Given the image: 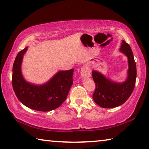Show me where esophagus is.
Returning <instances> with one entry per match:
<instances>
[{
    "label": "esophagus",
    "instance_id": "esophagus-1",
    "mask_svg": "<svg viewBox=\"0 0 149 149\" xmlns=\"http://www.w3.org/2000/svg\"><path fill=\"white\" fill-rule=\"evenodd\" d=\"M80 73H81V75L82 77L86 78V77H91L90 70L86 66H83L81 68Z\"/></svg>",
    "mask_w": 149,
    "mask_h": 149
}]
</instances>
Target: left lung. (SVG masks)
<instances>
[{"label": "left lung", "instance_id": "8db88e82", "mask_svg": "<svg viewBox=\"0 0 149 149\" xmlns=\"http://www.w3.org/2000/svg\"><path fill=\"white\" fill-rule=\"evenodd\" d=\"M120 51L128 58V77L122 84L112 82L98 72L93 71V79L95 83V90L93 99L100 107L111 108L123 104L132 95L135 85L137 68L132 50L129 44L122 41Z\"/></svg>", "mask_w": 149, "mask_h": 149}]
</instances>
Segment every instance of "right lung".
I'll list each match as a JSON object with an SVG mask.
<instances>
[{
	"label": "right lung",
	"mask_w": 149,
	"mask_h": 149,
	"mask_svg": "<svg viewBox=\"0 0 149 149\" xmlns=\"http://www.w3.org/2000/svg\"><path fill=\"white\" fill-rule=\"evenodd\" d=\"M26 47L18 52L12 69V87L16 97L22 104L31 109L48 112L56 109L66 99L73 84L74 69L60 71L44 85H35L27 82L21 72Z\"/></svg>",
	"instance_id": "obj_1"
}]
</instances>
